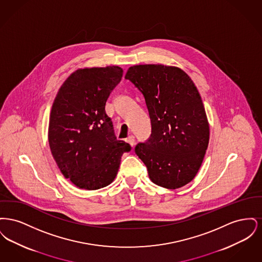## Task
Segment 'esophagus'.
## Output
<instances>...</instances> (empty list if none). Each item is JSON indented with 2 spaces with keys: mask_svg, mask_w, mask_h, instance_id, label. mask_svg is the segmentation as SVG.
<instances>
[{
  "mask_svg": "<svg viewBox=\"0 0 262 262\" xmlns=\"http://www.w3.org/2000/svg\"><path fill=\"white\" fill-rule=\"evenodd\" d=\"M126 142H127L130 146H134V145L136 144V139H135V137H134V136H129V137L126 138Z\"/></svg>",
  "mask_w": 262,
  "mask_h": 262,
  "instance_id": "obj_1",
  "label": "esophagus"
}]
</instances>
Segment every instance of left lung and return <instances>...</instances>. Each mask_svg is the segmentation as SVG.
<instances>
[{
  "label": "left lung",
  "mask_w": 262,
  "mask_h": 262,
  "mask_svg": "<svg viewBox=\"0 0 262 262\" xmlns=\"http://www.w3.org/2000/svg\"><path fill=\"white\" fill-rule=\"evenodd\" d=\"M144 96L151 135L135 151L157 186L176 189L193 180L209 142V124L200 92L180 68L137 64L125 76Z\"/></svg>",
  "instance_id": "left-lung-1"
}]
</instances>
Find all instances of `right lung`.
<instances>
[{"label":"right lung","mask_w":262,"mask_h":262,"mask_svg":"<svg viewBox=\"0 0 262 262\" xmlns=\"http://www.w3.org/2000/svg\"><path fill=\"white\" fill-rule=\"evenodd\" d=\"M123 76L117 66L79 69L70 75L54 100L48 139L52 155L66 179L79 188L110 185L130 146L118 140L105 112L110 93Z\"/></svg>","instance_id":"obj_1"}]
</instances>
